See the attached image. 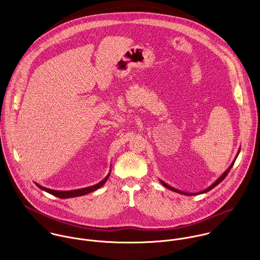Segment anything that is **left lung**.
Returning a JSON list of instances; mask_svg holds the SVG:
<instances>
[{"label": "left lung", "instance_id": "1", "mask_svg": "<svg viewBox=\"0 0 260 260\" xmlns=\"http://www.w3.org/2000/svg\"><path fill=\"white\" fill-rule=\"evenodd\" d=\"M241 148V147H240ZM240 148H239V150H238V152H237V154H236V156H235V158L233 159V161L231 162V165L229 166V168L210 186V187H208L206 188L205 190H203V191H201V192H198V193H187V192H183V191H181V190H178V189H176V188H174V187H172V186H170V185H168L167 183H165L164 181H161V180H159L160 181V183H161V185L164 186V187H166L167 189H170L171 191H174V192H176V193H179V194H183V195H188V196H192V195H198V194H203V193H206L208 191H210V190H212L214 187H216L218 184H220L224 179H225V177L228 175V173H229V171L231 170V168L233 167V165H234V162H235V160H236V158H237V156L239 155V153H240Z\"/></svg>", "mask_w": 260, "mask_h": 260}]
</instances>
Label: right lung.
Wrapping results in <instances>:
<instances>
[{
    "instance_id": "right-lung-1",
    "label": "right lung",
    "mask_w": 260,
    "mask_h": 260,
    "mask_svg": "<svg viewBox=\"0 0 260 260\" xmlns=\"http://www.w3.org/2000/svg\"><path fill=\"white\" fill-rule=\"evenodd\" d=\"M110 172H111V169L109 170L107 176L104 178L103 181H101L100 183L93 185V186H90V187H86V188H81V189H76V190H70V191H57V190H51V189H48V188H45L37 183L36 186L38 188H40L41 190L51 194L53 196H56L58 198H61V199H66V198H74V197H79V196H83V195H86L88 193H91L93 191H96L98 189H100L101 187H103L105 182L107 181V179L109 178V175H110Z\"/></svg>"
}]
</instances>
